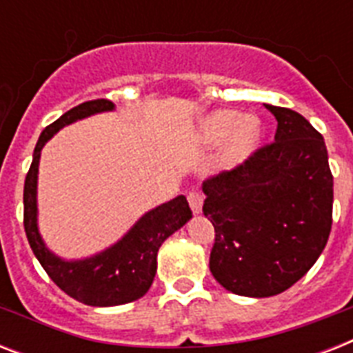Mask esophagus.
I'll use <instances>...</instances> for the list:
<instances>
[{"label":"esophagus","instance_id":"obj_1","mask_svg":"<svg viewBox=\"0 0 353 353\" xmlns=\"http://www.w3.org/2000/svg\"><path fill=\"white\" fill-rule=\"evenodd\" d=\"M188 205H190V209H192L194 214H199L201 209H203V194L199 192V190H190L187 196Z\"/></svg>","mask_w":353,"mask_h":353}]
</instances>
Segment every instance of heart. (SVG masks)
<instances>
[{"instance_id":"b5f03b06","label":"heart","mask_w":353,"mask_h":353,"mask_svg":"<svg viewBox=\"0 0 353 353\" xmlns=\"http://www.w3.org/2000/svg\"><path fill=\"white\" fill-rule=\"evenodd\" d=\"M203 137L212 144L229 139L223 161L225 165L234 166L256 150L262 137V124L256 117H241V113L232 110H220L203 122Z\"/></svg>"}]
</instances>
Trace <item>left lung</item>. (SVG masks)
<instances>
[{
    "label": "left lung",
    "instance_id": "8db88e82",
    "mask_svg": "<svg viewBox=\"0 0 353 353\" xmlns=\"http://www.w3.org/2000/svg\"><path fill=\"white\" fill-rule=\"evenodd\" d=\"M274 141L203 181L214 225L210 273L227 291L273 296L317 262L332 231L334 176L323 135L288 108L269 106Z\"/></svg>",
    "mask_w": 353,
    "mask_h": 353
}]
</instances>
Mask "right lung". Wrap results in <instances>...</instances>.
<instances>
[{
  "instance_id": "add662e5",
  "label": "right lung",
  "mask_w": 353,
  "mask_h": 353,
  "mask_svg": "<svg viewBox=\"0 0 353 353\" xmlns=\"http://www.w3.org/2000/svg\"><path fill=\"white\" fill-rule=\"evenodd\" d=\"M113 108L115 104L108 99L82 102L49 124L36 143L23 187V227L30 249L52 282L88 306H119L141 299L154 282L161 243L192 218L187 198L177 196L146 212L115 245L95 256L68 262L47 249L36 223V183L41 148L60 128L95 113L112 112Z\"/></svg>"
}]
</instances>
